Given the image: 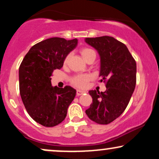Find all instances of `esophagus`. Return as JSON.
Segmentation results:
<instances>
[{"label":"esophagus","mask_w":159,"mask_h":159,"mask_svg":"<svg viewBox=\"0 0 159 159\" xmlns=\"http://www.w3.org/2000/svg\"><path fill=\"white\" fill-rule=\"evenodd\" d=\"M86 91H84V90H77V92H76V94H77V96H81V95L85 93Z\"/></svg>","instance_id":"obj_1"}]
</instances>
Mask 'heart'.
Returning <instances> with one entry per match:
<instances>
[{"mask_svg": "<svg viewBox=\"0 0 159 159\" xmlns=\"http://www.w3.org/2000/svg\"><path fill=\"white\" fill-rule=\"evenodd\" d=\"M80 53H81L82 57L86 61L87 59H88L92 55V54H96L93 51L92 49L88 48H82L81 51H80ZM69 57H66L65 58L64 63H66L67 61H68ZM90 75L86 74H81V75H75L71 78V83L72 84L77 87H80V88H84L87 85V83L90 80Z\"/></svg>", "mask_w": 159, "mask_h": 159, "instance_id": "heart-1", "label": "heart"}]
</instances>
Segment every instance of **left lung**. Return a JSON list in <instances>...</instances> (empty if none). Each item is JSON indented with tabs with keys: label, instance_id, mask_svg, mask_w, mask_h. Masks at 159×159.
Returning a JSON list of instances; mask_svg holds the SVG:
<instances>
[{
	"label": "left lung",
	"instance_id": "8db88e82",
	"mask_svg": "<svg viewBox=\"0 0 159 159\" xmlns=\"http://www.w3.org/2000/svg\"><path fill=\"white\" fill-rule=\"evenodd\" d=\"M85 42L100 57V81L106 82V90H90L93 103L86 114L91 120L106 125L126 108L136 85V62L126 45L112 36L86 38Z\"/></svg>",
	"mask_w": 159,
	"mask_h": 159
}]
</instances>
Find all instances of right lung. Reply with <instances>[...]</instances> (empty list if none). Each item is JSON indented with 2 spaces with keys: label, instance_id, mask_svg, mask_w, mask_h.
Instances as JSON below:
<instances>
[{
  "label": "right lung",
  "instance_id": "add662e5",
  "mask_svg": "<svg viewBox=\"0 0 159 159\" xmlns=\"http://www.w3.org/2000/svg\"><path fill=\"white\" fill-rule=\"evenodd\" d=\"M78 39L53 37L30 48L19 67V90L24 105L36 123L53 127L64 120L76 90L70 86L52 87L53 71L61 69Z\"/></svg>",
  "mask_w": 159,
  "mask_h": 159
}]
</instances>
